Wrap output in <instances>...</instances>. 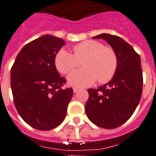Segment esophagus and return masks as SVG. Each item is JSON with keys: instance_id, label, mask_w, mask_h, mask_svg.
<instances>
[{"instance_id": "obj_1", "label": "esophagus", "mask_w": 156, "mask_h": 156, "mask_svg": "<svg viewBox=\"0 0 156 156\" xmlns=\"http://www.w3.org/2000/svg\"><path fill=\"white\" fill-rule=\"evenodd\" d=\"M79 90H80L79 87H73V92H74V93H76V92H78Z\"/></svg>"}]
</instances>
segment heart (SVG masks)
I'll return each mask as SVG.
<instances>
[{
    "mask_svg": "<svg viewBox=\"0 0 156 156\" xmlns=\"http://www.w3.org/2000/svg\"><path fill=\"white\" fill-rule=\"evenodd\" d=\"M74 54L66 49H60L55 56V66L58 72L69 74L79 67L83 61L84 69L76 70L68 77L70 85L87 87L97 80L106 83L115 76L118 67V58L114 49L104 47L99 41L88 40L73 47Z\"/></svg>",
    "mask_w": 156,
    "mask_h": 156,
    "instance_id": "heart-1",
    "label": "heart"
}]
</instances>
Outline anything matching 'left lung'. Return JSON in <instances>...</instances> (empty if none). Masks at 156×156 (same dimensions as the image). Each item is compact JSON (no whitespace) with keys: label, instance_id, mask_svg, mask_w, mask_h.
<instances>
[{"label":"left lung","instance_id":"1","mask_svg":"<svg viewBox=\"0 0 156 156\" xmlns=\"http://www.w3.org/2000/svg\"><path fill=\"white\" fill-rule=\"evenodd\" d=\"M93 39H104L118 58L115 76L109 83L96 89L89 88L85 104L88 119L96 125L113 129L127 121L138 106L143 92V72L140 55L115 35L103 33Z\"/></svg>","mask_w":156,"mask_h":156}]
</instances>
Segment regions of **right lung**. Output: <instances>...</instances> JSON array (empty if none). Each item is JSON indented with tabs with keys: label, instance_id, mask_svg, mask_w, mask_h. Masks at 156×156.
<instances>
[{
	"label": "right lung",
	"instance_id": "add662e5",
	"mask_svg": "<svg viewBox=\"0 0 156 156\" xmlns=\"http://www.w3.org/2000/svg\"><path fill=\"white\" fill-rule=\"evenodd\" d=\"M65 42L51 35L31 41L20 50L11 69L15 107L24 121L41 131L52 130L64 121L73 97L72 87L55 66V56Z\"/></svg>",
	"mask_w": 156,
	"mask_h": 156
}]
</instances>
